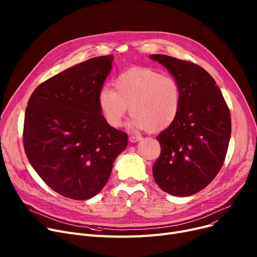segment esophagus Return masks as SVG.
<instances>
[{"mask_svg": "<svg viewBox=\"0 0 257 257\" xmlns=\"http://www.w3.org/2000/svg\"><path fill=\"white\" fill-rule=\"evenodd\" d=\"M142 140V137L141 136H131L130 138H129V142L130 143H138V142H140Z\"/></svg>", "mask_w": 257, "mask_h": 257, "instance_id": "obj_1", "label": "esophagus"}]
</instances>
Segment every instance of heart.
I'll return each instance as SVG.
<instances>
[{
    "instance_id": "heart-1",
    "label": "heart",
    "mask_w": 257,
    "mask_h": 257,
    "mask_svg": "<svg viewBox=\"0 0 257 257\" xmlns=\"http://www.w3.org/2000/svg\"><path fill=\"white\" fill-rule=\"evenodd\" d=\"M114 88L104 87L97 96L99 110L110 127L121 125L129 107L132 127L152 132L170 127L180 112L182 89L171 75L150 68H133L116 77Z\"/></svg>"
}]
</instances>
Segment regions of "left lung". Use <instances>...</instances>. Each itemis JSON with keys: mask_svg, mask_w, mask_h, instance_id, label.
I'll use <instances>...</instances> for the list:
<instances>
[{"mask_svg": "<svg viewBox=\"0 0 257 257\" xmlns=\"http://www.w3.org/2000/svg\"><path fill=\"white\" fill-rule=\"evenodd\" d=\"M149 58L163 65L182 89L176 119L156 137L161 155L153 165V178L167 193L190 196L213 181L224 164L230 111L214 79L202 67L165 54Z\"/></svg>", "mask_w": 257, "mask_h": 257, "instance_id": "obj_1", "label": "left lung"}]
</instances>
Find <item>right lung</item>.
Masks as SVG:
<instances>
[{"label": "right lung", "instance_id": "1", "mask_svg": "<svg viewBox=\"0 0 257 257\" xmlns=\"http://www.w3.org/2000/svg\"><path fill=\"white\" fill-rule=\"evenodd\" d=\"M113 59L106 55L74 65L42 83L28 101L23 133L27 159L63 196H95L127 147V135L107 124L97 102Z\"/></svg>", "mask_w": 257, "mask_h": 257}]
</instances>
